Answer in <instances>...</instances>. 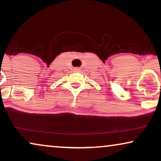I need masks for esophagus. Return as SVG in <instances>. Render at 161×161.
<instances>
[{
	"label": "esophagus",
	"mask_w": 161,
	"mask_h": 161,
	"mask_svg": "<svg viewBox=\"0 0 161 161\" xmlns=\"http://www.w3.org/2000/svg\"><path fill=\"white\" fill-rule=\"evenodd\" d=\"M74 72H80V68H74Z\"/></svg>",
	"instance_id": "obj_1"
}]
</instances>
